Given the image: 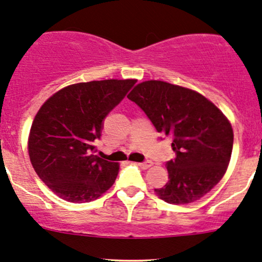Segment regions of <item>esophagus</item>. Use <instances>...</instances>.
Returning <instances> with one entry per match:
<instances>
[{
	"mask_svg": "<svg viewBox=\"0 0 262 262\" xmlns=\"http://www.w3.org/2000/svg\"><path fill=\"white\" fill-rule=\"evenodd\" d=\"M138 165H139L141 169L146 170V169H149V167L152 166V162L150 161V160H146V161H144V162H139V164H138Z\"/></svg>",
	"mask_w": 262,
	"mask_h": 262,
	"instance_id": "esophagus-1",
	"label": "esophagus"
}]
</instances>
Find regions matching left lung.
<instances>
[{"mask_svg":"<svg viewBox=\"0 0 262 262\" xmlns=\"http://www.w3.org/2000/svg\"><path fill=\"white\" fill-rule=\"evenodd\" d=\"M159 133L172 138L176 152L166 162L169 182L155 193L165 202H196L223 179L233 150L229 119L208 98L165 81L138 83L128 95Z\"/></svg>","mask_w":262,"mask_h":262,"instance_id":"8db88e82","label":"left lung"}]
</instances>
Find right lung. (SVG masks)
Masks as SVG:
<instances>
[{"mask_svg":"<svg viewBox=\"0 0 262 262\" xmlns=\"http://www.w3.org/2000/svg\"><path fill=\"white\" fill-rule=\"evenodd\" d=\"M137 80H102L66 86L39 108L28 154L39 179L60 198L86 203L116 181L119 165L93 155L103 119Z\"/></svg>","mask_w":262,"mask_h":262,"instance_id":"add662e5","label":"right lung"}]
</instances>
